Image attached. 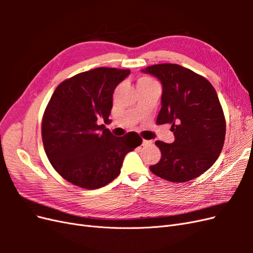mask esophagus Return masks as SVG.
<instances>
[{
    "mask_svg": "<svg viewBox=\"0 0 253 253\" xmlns=\"http://www.w3.org/2000/svg\"><path fill=\"white\" fill-rule=\"evenodd\" d=\"M152 143H153L152 140H147V139L142 140V145H151Z\"/></svg>",
    "mask_w": 253,
    "mask_h": 253,
    "instance_id": "34e87169",
    "label": "esophagus"
}]
</instances>
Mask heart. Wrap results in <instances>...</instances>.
I'll list each match as a JSON object with an SVG mask.
<instances>
[{
    "instance_id": "1",
    "label": "heart",
    "mask_w": 253,
    "mask_h": 253,
    "mask_svg": "<svg viewBox=\"0 0 253 253\" xmlns=\"http://www.w3.org/2000/svg\"><path fill=\"white\" fill-rule=\"evenodd\" d=\"M153 83H156V82L153 80L152 78H150V77H141L138 80V87L139 86H144V85H150V84H153Z\"/></svg>"
}]
</instances>
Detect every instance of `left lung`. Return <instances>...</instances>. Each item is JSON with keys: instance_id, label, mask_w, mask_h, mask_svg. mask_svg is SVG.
Instances as JSON below:
<instances>
[{"instance_id": "obj_1", "label": "left lung", "mask_w": 253, "mask_h": 253, "mask_svg": "<svg viewBox=\"0 0 253 253\" xmlns=\"http://www.w3.org/2000/svg\"><path fill=\"white\" fill-rule=\"evenodd\" d=\"M142 72L162 82L156 124L172 125L175 136L172 143L155 141L162 158L150 170L173 182L198 177L216 162L225 142L226 119L216 90L203 76L178 64H154Z\"/></svg>"}]
</instances>
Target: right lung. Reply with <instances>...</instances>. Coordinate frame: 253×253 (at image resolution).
<instances>
[{
  "label": "right lung",
  "instance_id": "1",
  "mask_svg": "<svg viewBox=\"0 0 253 253\" xmlns=\"http://www.w3.org/2000/svg\"><path fill=\"white\" fill-rule=\"evenodd\" d=\"M129 70L98 67L61 82L51 95L42 118V141L51 166L73 185L98 189L120 174L126 153L141 144L129 132L115 137L98 125L108 121L113 93Z\"/></svg>",
  "mask_w": 253,
  "mask_h": 253
}]
</instances>
